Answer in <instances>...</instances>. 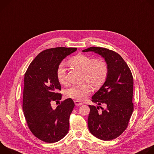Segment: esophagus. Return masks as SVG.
Instances as JSON below:
<instances>
[{
	"instance_id": "1",
	"label": "esophagus",
	"mask_w": 154,
	"mask_h": 154,
	"mask_svg": "<svg viewBox=\"0 0 154 154\" xmlns=\"http://www.w3.org/2000/svg\"><path fill=\"white\" fill-rule=\"evenodd\" d=\"M74 102H75V105H76V106H81V105H82V103H81V102H80V101H79L75 100Z\"/></svg>"
}]
</instances>
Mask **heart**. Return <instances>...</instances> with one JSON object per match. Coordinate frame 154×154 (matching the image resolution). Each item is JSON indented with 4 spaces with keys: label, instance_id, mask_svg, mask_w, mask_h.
Segmentation results:
<instances>
[{
    "label": "heart",
    "instance_id": "b5f03b06",
    "mask_svg": "<svg viewBox=\"0 0 154 154\" xmlns=\"http://www.w3.org/2000/svg\"><path fill=\"white\" fill-rule=\"evenodd\" d=\"M71 66L83 72L84 80H86L94 88H100L106 79L108 69L106 63L101 59H93L83 54H78L68 60ZM56 76L60 84L66 81V70L63 64H60L56 70ZM91 91L90 85L84 83L74 85L65 91L67 97L77 101L86 99Z\"/></svg>",
    "mask_w": 154,
    "mask_h": 154
}]
</instances>
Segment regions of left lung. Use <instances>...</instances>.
Instances as JSON below:
<instances>
[{
  "instance_id": "obj_1",
  "label": "left lung",
  "mask_w": 154,
  "mask_h": 154,
  "mask_svg": "<svg viewBox=\"0 0 154 154\" xmlns=\"http://www.w3.org/2000/svg\"><path fill=\"white\" fill-rule=\"evenodd\" d=\"M82 52H94L104 58L108 73L106 81L92 97L100 106L89 105L88 127L97 138L110 141L127 128L133 111V78L126 62L118 53L106 48L90 47ZM102 111H98L99 107Z\"/></svg>"
}]
</instances>
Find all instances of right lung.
<instances>
[{
  "instance_id": "right-lung-1",
  "label": "right lung",
  "mask_w": 154,
  "mask_h": 154,
  "mask_svg": "<svg viewBox=\"0 0 154 154\" xmlns=\"http://www.w3.org/2000/svg\"><path fill=\"white\" fill-rule=\"evenodd\" d=\"M76 48L57 47L41 52L29 65L24 75L23 109L28 127L39 140L48 143L60 141L69 130V118L75 106L67 98L56 109L53 101L61 100V86L56 70Z\"/></svg>"
}]
</instances>
